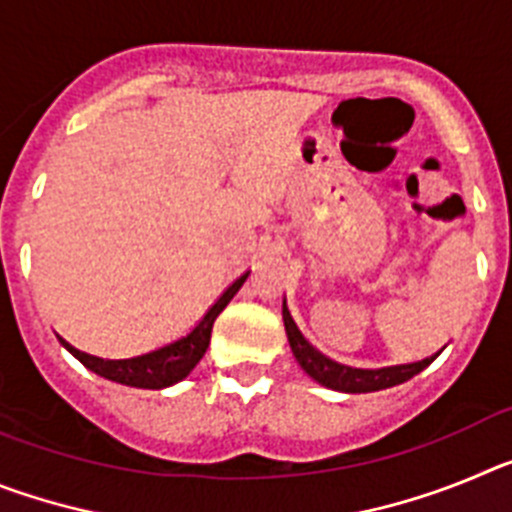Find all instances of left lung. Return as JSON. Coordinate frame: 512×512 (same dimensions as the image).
I'll use <instances>...</instances> for the list:
<instances>
[{
    "label": "left lung",
    "instance_id": "1",
    "mask_svg": "<svg viewBox=\"0 0 512 512\" xmlns=\"http://www.w3.org/2000/svg\"><path fill=\"white\" fill-rule=\"evenodd\" d=\"M284 328H287L289 346H292V354H295L297 364L310 374L312 379L323 387L338 392H351V395H359V392H379L387 390V387H395V384L408 382L415 374H420L425 366L431 364L436 356L423 361H415V364H400V366H382V369H354V366H341L336 361H330L328 356H323L320 351L310 346L305 341V336L300 333V328L295 325L289 310H282Z\"/></svg>",
    "mask_w": 512,
    "mask_h": 512
}]
</instances>
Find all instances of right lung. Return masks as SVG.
<instances>
[{
  "instance_id": "obj_1",
  "label": "right lung",
  "mask_w": 512,
  "mask_h": 512,
  "mask_svg": "<svg viewBox=\"0 0 512 512\" xmlns=\"http://www.w3.org/2000/svg\"><path fill=\"white\" fill-rule=\"evenodd\" d=\"M246 279L248 271L243 277L235 279L223 295L217 297L215 305L205 312V318L194 325L187 336H182L174 343H166V346L156 348V351H148V354L133 356V359H102V356H92L87 354V351H79V348H74L71 343L63 341V338H58V341L66 346L69 354H74L81 364L87 366L89 372L99 374V377L110 379V382L117 384H128V387H140V390H164V387L182 382L194 366L200 364L207 346H210L212 323H215L217 315L225 310V305L233 300L235 292L243 287Z\"/></svg>"
}]
</instances>
